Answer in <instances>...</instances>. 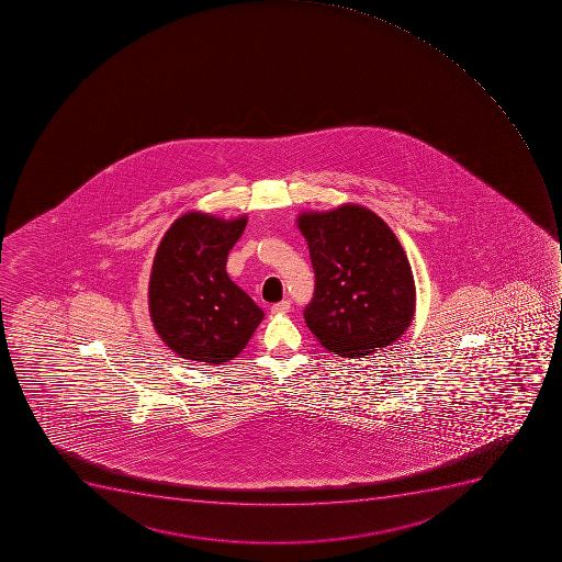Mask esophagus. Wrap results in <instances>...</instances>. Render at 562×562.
Masks as SVG:
<instances>
[{
	"label": "esophagus",
	"mask_w": 562,
	"mask_h": 562,
	"mask_svg": "<svg viewBox=\"0 0 562 562\" xmlns=\"http://www.w3.org/2000/svg\"><path fill=\"white\" fill-rule=\"evenodd\" d=\"M270 312L273 313V315H283V313L290 312V301H286V299H283L281 303L272 304V307H270Z\"/></svg>",
	"instance_id": "obj_1"
}]
</instances>
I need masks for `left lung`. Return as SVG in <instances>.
<instances>
[{
  "mask_svg": "<svg viewBox=\"0 0 562 562\" xmlns=\"http://www.w3.org/2000/svg\"><path fill=\"white\" fill-rule=\"evenodd\" d=\"M315 270L304 321L327 351L371 357L408 329L415 313L411 263L391 227L360 204L297 216Z\"/></svg>",
  "mask_w": 562,
  "mask_h": 562,
  "instance_id": "left-lung-1",
  "label": "left lung"
}]
</instances>
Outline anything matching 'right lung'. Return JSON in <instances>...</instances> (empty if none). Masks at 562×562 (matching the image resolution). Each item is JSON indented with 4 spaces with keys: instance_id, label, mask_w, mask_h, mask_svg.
<instances>
[{
    "instance_id": "obj_1",
    "label": "right lung",
    "mask_w": 562,
    "mask_h": 562,
    "mask_svg": "<svg viewBox=\"0 0 562 562\" xmlns=\"http://www.w3.org/2000/svg\"><path fill=\"white\" fill-rule=\"evenodd\" d=\"M247 216L190 211L157 247L148 283V312L177 357L222 366L244 351L265 313L225 272L227 255Z\"/></svg>"
}]
</instances>
